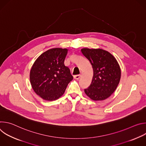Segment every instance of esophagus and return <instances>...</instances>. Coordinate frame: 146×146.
I'll list each match as a JSON object with an SVG mask.
<instances>
[{
	"instance_id": "esophagus-1",
	"label": "esophagus",
	"mask_w": 146,
	"mask_h": 146,
	"mask_svg": "<svg viewBox=\"0 0 146 146\" xmlns=\"http://www.w3.org/2000/svg\"><path fill=\"white\" fill-rule=\"evenodd\" d=\"M80 77H81L80 74H77V75H75L74 76V78H76V79H79L80 78Z\"/></svg>"
}]
</instances>
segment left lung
<instances>
[{
	"instance_id": "1",
	"label": "left lung",
	"mask_w": 146,
	"mask_h": 146,
	"mask_svg": "<svg viewBox=\"0 0 146 146\" xmlns=\"http://www.w3.org/2000/svg\"><path fill=\"white\" fill-rule=\"evenodd\" d=\"M81 52L90 62L94 75L91 84L84 90L94 100L109 98L116 90L121 78V69L116 59L102 49L82 48Z\"/></svg>"
}]
</instances>
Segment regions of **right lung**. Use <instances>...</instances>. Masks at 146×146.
Returning <instances> with one entry per match:
<instances>
[{
  "mask_svg": "<svg viewBox=\"0 0 146 146\" xmlns=\"http://www.w3.org/2000/svg\"><path fill=\"white\" fill-rule=\"evenodd\" d=\"M68 49L55 48L41 54L30 72V81L35 93L48 101L55 100L64 94L73 77L64 64Z\"/></svg>",
  "mask_w": 146,
  "mask_h": 146,
  "instance_id": "obj_1",
  "label": "right lung"
}]
</instances>
